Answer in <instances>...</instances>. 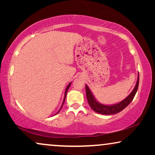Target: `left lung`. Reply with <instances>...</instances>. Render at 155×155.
<instances>
[{"mask_svg":"<svg viewBox=\"0 0 155 155\" xmlns=\"http://www.w3.org/2000/svg\"><path fill=\"white\" fill-rule=\"evenodd\" d=\"M139 85V74L138 77H137V80L135 84V88L133 89L132 92L126 97V99L120 101L118 104H116L111 105V106H107V105H104L101 104L97 102L96 99H94V96H93L92 93L91 92L90 89H89L87 85H85L86 89V95H87V99L88 104H90V107L92 108V110H94V111H96L97 113L101 114H104V115H111V114H116L117 113H119L120 111H121L122 110H124L131 101H133V98H134L135 94H136L137 88H138Z\"/></svg>","mask_w":155,"mask_h":155,"instance_id":"left-lung-1","label":"left lung"}]
</instances>
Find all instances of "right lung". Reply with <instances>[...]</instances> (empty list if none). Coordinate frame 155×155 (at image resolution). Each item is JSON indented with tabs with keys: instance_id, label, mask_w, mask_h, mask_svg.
Instances as JSON below:
<instances>
[{
	"instance_id": "right-lung-1",
	"label": "right lung",
	"mask_w": 155,
	"mask_h": 155,
	"mask_svg": "<svg viewBox=\"0 0 155 155\" xmlns=\"http://www.w3.org/2000/svg\"><path fill=\"white\" fill-rule=\"evenodd\" d=\"M71 83H70L67 86V87H66V90H65V95H64V99H63V104H62V106H61V109H60V110H59V111L57 112V113L56 114H57L58 113L59 111H61V108H62V107H63V104H64V102H65V97H66V94H67V92H68V89H69V87H70V86H71ZM56 114H55V115H56Z\"/></svg>"
}]
</instances>
